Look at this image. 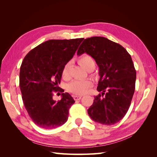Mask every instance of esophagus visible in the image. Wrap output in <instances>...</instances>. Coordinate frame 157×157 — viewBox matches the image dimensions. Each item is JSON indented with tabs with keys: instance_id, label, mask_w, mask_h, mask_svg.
I'll use <instances>...</instances> for the list:
<instances>
[{
	"instance_id": "34e87169",
	"label": "esophagus",
	"mask_w": 157,
	"mask_h": 157,
	"mask_svg": "<svg viewBox=\"0 0 157 157\" xmlns=\"http://www.w3.org/2000/svg\"><path fill=\"white\" fill-rule=\"evenodd\" d=\"M81 98H82V96H73V98L75 101L79 100V99H81Z\"/></svg>"
}]
</instances>
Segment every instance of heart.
<instances>
[{"label":"heart","mask_w":157,"mask_h":157,"mask_svg":"<svg viewBox=\"0 0 157 157\" xmlns=\"http://www.w3.org/2000/svg\"><path fill=\"white\" fill-rule=\"evenodd\" d=\"M79 63L82 67L87 71L92 68L95 67L96 63L92 56L88 54H84L78 59ZM71 65V61H68L65 63L62 69V77L64 79L69 78V72ZM92 86V82L87 80H75L68 84L67 90L71 93L77 95H82L86 94L88 90Z\"/></svg>","instance_id":"heart-1"}]
</instances>
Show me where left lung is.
<instances>
[{
    "label": "left lung",
    "instance_id": "obj_1",
    "mask_svg": "<svg viewBox=\"0 0 157 157\" xmlns=\"http://www.w3.org/2000/svg\"><path fill=\"white\" fill-rule=\"evenodd\" d=\"M84 53L92 56L99 67L97 90L88 109L95 122L112 125L123 118L130 107L135 91L136 71L131 56L119 44L101 36L84 39L77 55Z\"/></svg>",
    "mask_w": 157,
    "mask_h": 157
}]
</instances>
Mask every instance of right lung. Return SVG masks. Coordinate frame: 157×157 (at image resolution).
<instances>
[{"mask_svg": "<svg viewBox=\"0 0 157 157\" xmlns=\"http://www.w3.org/2000/svg\"><path fill=\"white\" fill-rule=\"evenodd\" d=\"M83 39L47 40L31 50L22 61L20 87L23 104L40 128L54 129L68 119L73 98L67 92L62 93L61 100L56 101L52 92L59 91L64 65L72 59Z\"/></svg>", "mask_w": 157, "mask_h": 157, "instance_id": "obj_1", "label": "right lung"}]
</instances>
